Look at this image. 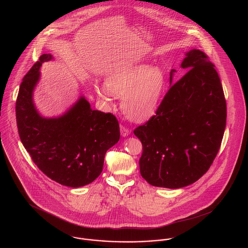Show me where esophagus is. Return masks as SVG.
<instances>
[{"mask_svg":"<svg viewBox=\"0 0 248 248\" xmlns=\"http://www.w3.org/2000/svg\"><path fill=\"white\" fill-rule=\"evenodd\" d=\"M120 131H121V136L124 137V138H125V137L130 135V130L126 128L125 126H124V125L120 126Z\"/></svg>","mask_w":248,"mask_h":248,"instance_id":"34e87169","label":"esophagus"}]
</instances>
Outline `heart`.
<instances>
[{"mask_svg":"<svg viewBox=\"0 0 248 248\" xmlns=\"http://www.w3.org/2000/svg\"><path fill=\"white\" fill-rule=\"evenodd\" d=\"M107 88L97 89V94L110 101L112 94L122 99V110L134 122H144L156 113L165 89V73L159 68L139 64L110 74Z\"/></svg>","mask_w":248,"mask_h":248,"instance_id":"1","label":"heart"}]
</instances>
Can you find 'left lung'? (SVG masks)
I'll use <instances>...</instances> for the list:
<instances>
[{"label": "left lung", "mask_w": 248, "mask_h": 248, "mask_svg": "<svg viewBox=\"0 0 248 248\" xmlns=\"http://www.w3.org/2000/svg\"><path fill=\"white\" fill-rule=\"evenodd\" d=\"M181 69L188 71L172 85L156 114L134 130L142 143V177L167 189L197 181L212 165L226 127L223 88L215 65L198 49L189 50Z\"/></svg>", "instance_id": "1"}]
</instances>
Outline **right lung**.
Wrapping results in <instances>:
<instances>
[{"instance_id": "right-lung-1", "label": "right lung", "mask_w": 248, "mask_h": 248, "mask_svg": "<svg viewBox=\"0 0 248 248\" xmlns=\"http://www.w3.org/2000/svg\"><path fill=\"white\" fill-rule=\"evenodd\" d=\"M54 59L44 54L25 75L16 103L19 138L38 168L61 185L79 188L93 182L103 169L107 151L120 140L116 117L93 110L80 98L62 115L43 117L36 109L33 91L41 66Z\"/></svg>"}]
</instances>
